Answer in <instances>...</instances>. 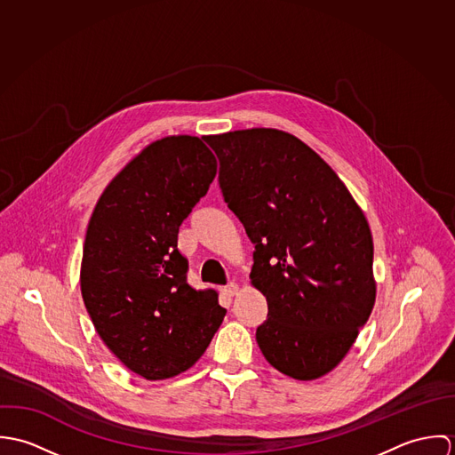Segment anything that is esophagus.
<instances>
[{
    "instance_id": "obj_1",
    "label": "esophagus",
    "mask_w": 455,
    "mask_h": 455,
    "mask_svg": "<svg viewBox=\"0 0 455 455\" xmlns=\"http://www.w3.org/2000/svg\"><path fill=\"white\" fill-rule=\"evenodd\" d=\"M238 291H240V287H238V283H235V282L228 283V285L222 289V292H224L226 296H235Z\"/></svg>"
}]
</instances>
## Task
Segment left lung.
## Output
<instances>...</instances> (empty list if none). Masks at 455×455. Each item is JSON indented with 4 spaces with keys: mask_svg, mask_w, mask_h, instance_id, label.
I'll use <instances>...</instances> for the list:
<instances>
[{
    "mask_svg": "<svg viewBox=\"0 0 455 455\" xmlns=\"http://www.w3.org/2000/svg\"><path fill=\"white\" fill-rule=\"evenodd\" d=\"M206 143L224 201L256 245L251 278L267 301L260 352L283 375L315 380L347 355L375 305L368 220L324 159L289 132L233 131Z\"/></svg>",
    "mask_w": 455,
    "mask_h": 455,
    "instance_id": "1",
    "label": "left lung"
}]
</instances>
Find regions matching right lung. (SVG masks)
Returning a JSON list of instances; mask_svg holds the SVG:
<instances>
[{
	"mask_svg": "<svg viewBox=\"0 0 455 455\" xmlns=\"http://www.w3.org/2000/svg\"><path fill=\"white\" fill-rule=\"evenodd\" d=\"M217 161L196 136L150 143L107 186L91 215L80 289L105 345L147 380L189 370L226 308L188 283L179 228L206 195Z\"/></svg>",
	"mask_w": 455,
	"mask_h": 455,
	"instance_id": "obj_1",
	"label": "right lung"
}]
</instances>
